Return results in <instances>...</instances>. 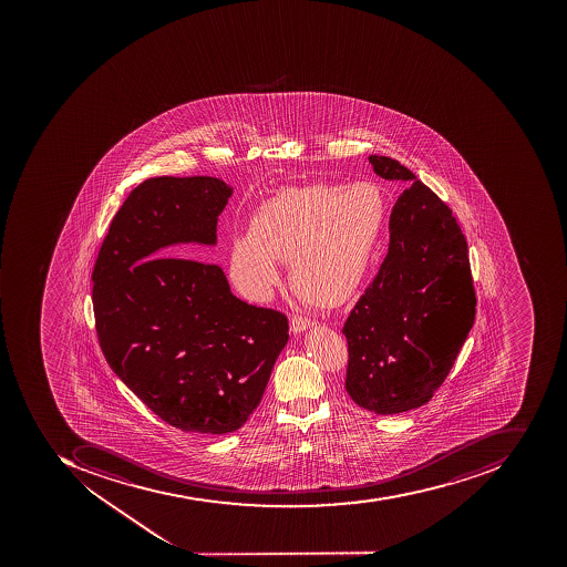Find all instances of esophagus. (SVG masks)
I'll return each instance as SVG.
<instances>
[{
  "label": "esophagus",
  "instance_id": "1",
  "mask_svg": "<svg viewBox=\"0 0 567 567\" xmlns=\"http://www.w3.org/2000/svg\"><path fill=\"white\" fill-rule=\"evenodd\" d=\"M312 326V319L303 318V316H293V318H291V322H289V328H291L293 333H301V331L309 330Z\"/></svg>",
  "mask_w": 567,
  "mask_h": 567
}]
</instances>
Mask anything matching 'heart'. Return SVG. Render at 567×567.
<instances>
[{"label": "heart", "instance_id": "b5f03b06", "mask_svg": "<svg viewBox=\"0 0 567 567\" xmlns=\"http://www.w3.org/2000/svg\"><path fill=\"white\" fill-rule=\"evenodd\" d=\"M386 202L371 182L289 187L257 209L248 233L229 243V276L239 293L266 301L281 281L318 307L343 306L373 269Z\"/></svg>", "mask_w": 567, "mask_h": 567}]
</instances>
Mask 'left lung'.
<instances>
[{
  "label": "left lung",
  "mask_w": 567,
  "mask_h": 567,
  "mask_svg": "<svg viewBox=\"0 0 567 567\" xmlns=\"http://www.w3.org/2000/svg\"><path fill=\"white\" fill-rule=\"evenodd\" d=\"M370 163L406 189L390 215L389 254L343 326L346 389L364 410L395 414L434 398L471 333L477 298L450 206L399 161L373 154Z\"/></svg>",
  "instance_id": "1"
}]
</instances>
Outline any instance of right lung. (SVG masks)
I'll return each mask as SVG.
<instances>
[{"instance_id": "add662e5", "label": "right lung", "mask_w": 567, "mask_h": 567, "mask_svg": "<svg viewBox=\"0 0 567 567\" xmlns=\"http://www.w3.org/2000/svg\"><path fill=\"white\" fill-rule=\"evenodd\" d=\"M233 187L214 177H157L130 193L93 267L105 361L145 406L182 432L241 429L288 342V318L230 293L199 246L217 245ZM181 254L193 259L159 258Z\"/></svg>"}]
</instances>
